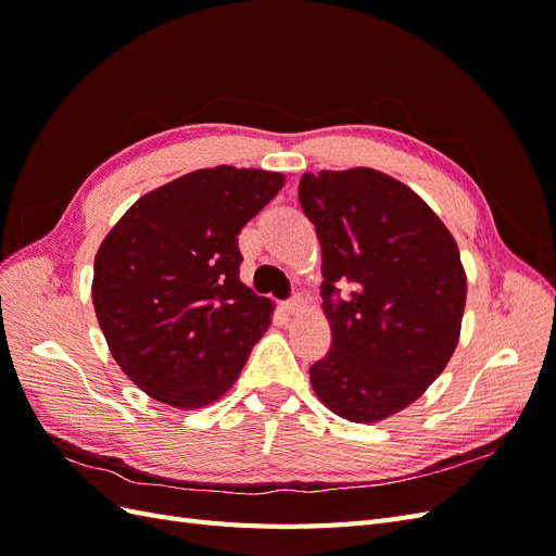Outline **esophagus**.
Wrapping results in <instances>:
<instances>
[{
    "mask_svg": "<svg viewBox=\"0 0 556 556\" xmlns=\"http://www.w3.org/2000/svg\"><path fill=\"white\" fill-rule=\"evenodd\" d=\"M282 311L288 313V315L301 313V311H304V299H301V296H292V299H288V301H282Z\"/></svg>",
    "mask_w": 556,
    "mask_h": 556,
    "instance_id": "obj_1",
    "label": "esophagus"
}]
</instances>
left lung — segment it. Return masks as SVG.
<instances>
[{
  "label": "left lung",
  "instance_id": "obj_1",
  "mask_svg": "<svg viewBox=\"0 0 556 556\" xmlns=\"http://www.w3.org/2000/svg\"><path fill=\"white\" fill-rule=\"evenodd\" d=\"M299 201L323 245V311L333 343L311 366L317 399L374 425L443 374L459 343L466 271L457 241L427 201L382 172L304 174ZM336 281L356 290L333 302Z\"/></svg>",
  "mask_w": 556,
  "mask_h": 556
}]
</instances>
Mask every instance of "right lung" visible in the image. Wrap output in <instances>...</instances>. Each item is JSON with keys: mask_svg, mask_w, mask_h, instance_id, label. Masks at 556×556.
Masks as SVG:
<instances>
[{"mask_svg": "<svg viewBox=\"0 0 556 556\" xmlns=\"http://www.w3.org/2000/svg\"><path fill=\"white\" fill-rule=\"evenodd\" d=\"M282 185L264 169H197L143 194L99 245V327L150 399L178 410L215 403L271 327L274 301L239 278L237 237Z\"/></svg>", "mask_w": 556, "mask_h": 556, "instance_id": "add662e5", "label": "right lung"}]
</instances>
